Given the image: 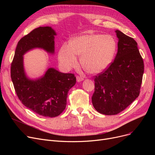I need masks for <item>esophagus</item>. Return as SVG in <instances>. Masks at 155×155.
<instances>
[{
    "label": "esophagus",
    "mask_w": 155,
    "mask_h": 155,
    "mask_svg": "<svg viewBox=\"0 0 155 155\" xmlns=\"http://www.w3.org/2000/svg\"><path fill=\"white\" fill-rule=\"evenodd\" d=\"M84 78L82 76H77V80L78 82H82V80H84Z\"/></svg>",
    "instance_id": "esophagus-1"
}]
</instances>
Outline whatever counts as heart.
<instances>
[{"label": "heart", "mask_w": 155, "mask_h": 155, "mask_svg": "<svg viewBox=\"0 0 155 155\" xmlns=\"http://www.w3.org/2000/svg\"><path fill=\"white\" fill-rule=\"evenodd\" d=\"M117 49L116 38L110 35L88 33L73 38L69 45L61 46L58 59L62 66L70 69L77 64V56L88 73L95 74L107 69L112 62Z\"/></svg>", "instance_id": "1"}]
</instances>
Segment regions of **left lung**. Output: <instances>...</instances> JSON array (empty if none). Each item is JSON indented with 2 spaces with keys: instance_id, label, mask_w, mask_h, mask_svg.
<instances>
[{
  "instance_id": "8db88e82",
  "label": "left lung",
  "mask_w": 155,
  "mask_h": 155,
  "mask_svg": "<svg viewBox=\"0 0 155 155\" xmlns=\"http://www.w3.org/2000/svg\"><path fill=\"white\" fill-rule=\"evenodd\" d=\"M115 60L104 71L95 76L92 102L95 109L105 115L124 110L140 93L144 63L136 41L119 30Z\"/></svg>"
}]
</instances>
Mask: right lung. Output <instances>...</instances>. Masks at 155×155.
Wrapping results in <instances>:
<instances>
[{
  "label": "right lung",
  "instance_id": "right-lung-1",
  "mask_svg": "<svg viewBox=\"0 0 155 155\" xmlns=\"http://www.w3.org/2000/svg\"><path fill=\"white\" fill-rule=\"evenodd\" d=\"M55 31L49 26L39 27L22 38L18 43L11 67V77L16 94L26 107L44 117L59 116L67 105L70 89L76 84L73 73H63L53 68L36 80L28 78L24 69L23 55L34 48L54 53Z\"/></svg>",
  "mask_w": 155,
  "mask_h": 155
}]
</instances>
